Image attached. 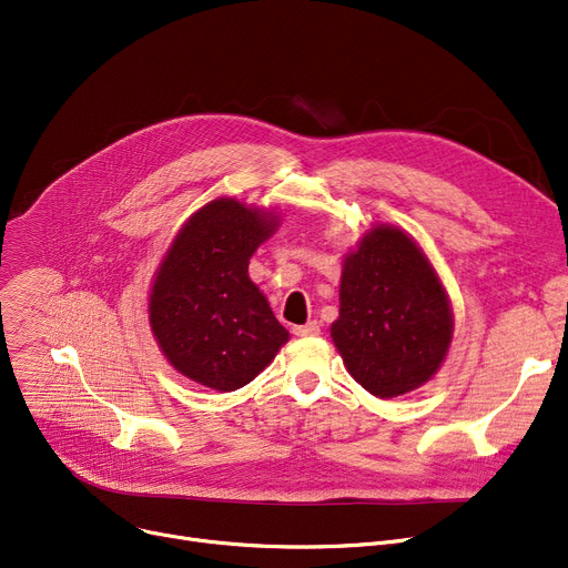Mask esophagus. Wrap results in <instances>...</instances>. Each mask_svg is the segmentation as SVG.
<instances>
[{
  "mask_svg": "<svg viewBox=\"0 0 568 568\" xmlns=\"http://www.w3.org/2000/svg\"><path fill=\"white\" fill-rule=\"evenodd\" d=\"M292 334L300 336V338L317 336V334H320V324H317V322H308V324H302V326H294Z\"/></svg>",
  "mask_w": 568,
  "mask_h": 568,
  "instance_id": "obj_1",
  "label": "esophagus"
}]
</instances>
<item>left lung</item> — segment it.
Returning <instances> with one entry per match:
<instances>
[{
  "label": "left lung",
  "mask_w": 568,
  "mask_h": 568,
  "mask_svg": "<svg viewBox=\"0 0 568 568\" xmlns=\"http://www.w3.org/2000/svg\"><path fill=\"white\" fill-rule=\"evenodd\" d=\"M332 341L347 373L377 398L424 386L444 364L454 311L435 266L396 225H373L345 253Z\"/></svg>",
  "instance_id": "obj_1"
}]
</instances>
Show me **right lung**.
<instances>
[{"label": "right lung", "instance_id": "obj_1", "mask_svg": "<svg viewBox=\"0 0 568 568\" xmlns=\"http://www.w3.org/2000/svg\"><path fill=\"white\" fill-rule=\"evenodd\" d=\"M278 225L274 209L216 197L176 232L149 292V326L176 373L234 392L290 341L248 276L253 253Z\"/></svg>", "mask_w": 568, "mask_h": 568}]
</instances>
